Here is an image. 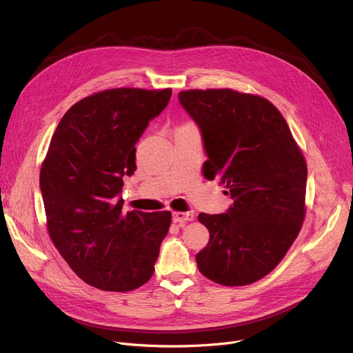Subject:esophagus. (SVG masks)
Here are the masks:
<instances>
[{"label":"esophagus","mask_w":353,"mask_h":353,"mask_svg":"<svg viewBox=\"0 0 353 353\" xmlns=\"http://www.w3.org/2000/svg\"><path fill=\"white\" fill-rule=\"evenodd\" d=\"M172 220H173V223H186V221L193 220V213H190V212H188V213L174 212Z\"/></svg>","instance_id":"obj_1"}]
</instances>
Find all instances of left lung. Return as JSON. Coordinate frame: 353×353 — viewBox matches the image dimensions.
<instances>
[{"label": "left lung", "mask_w": 353, "mask_h": 353, "mask_svg": "<svg viewBox=\"0 0 353 353\" xmlns=\"http://www.w3.org/2000/svg\"><path fill=\"white\" fill-rule=\"evenodd\" d=\"M179 101L199 125L206 179L225 184L233 206L200 213L210 233L197 268L223 286H245L270 273L305 219L307 167L290 128L269 100L230 88L188 90Z\"/></svg>", "instance_id": "left-lung-1"}]
</instances>
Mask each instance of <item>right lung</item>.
<instances>
[{
	"mask_svg": "<svg viewBox=\"0 0 353 353\" xmlns=\"http://www.w3.org/2000/svg\"><path fill=\"white\" fill-rule=\"evenodd\" d=\"M172 90L111 88L74 104L52 134L40 172L47 229L81 281L128 292L154 272L170 212L123 213V177L136 170V143Z\"/></svg>",
	"mask_w": 353,
	"mask_h": 353,
	"instance_id": "right-lung-1",
	"label": "right lung"
}]
</instances>
